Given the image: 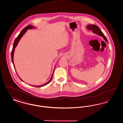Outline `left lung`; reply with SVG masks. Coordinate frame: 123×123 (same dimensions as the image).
Returning a JSON list of instances; mask_svg holds the SVG:
<instances>
[{
	"label": "left lung",
	"instance_id": "obj_1",
	"mask_svg": "<svg viewBox=\"0 0 123 123\" xmlns=\"http://www.w3.org/2000/svg\"><path fill=\"white\" fill-rule=\"evenodd\" d=\"M87 28L89 30H92L93 31V32L94 33V34L102 37L105 40V41L107 43H108V41H107V40L106 38V37H105V35H104V34L102 33V32L101 31L100 29H99V28L97 26L95 25L90 24V25H88V26H87Z\"/></svg>",
	"mask_w": 123,
	"mask_h": 123
}]
</instances>
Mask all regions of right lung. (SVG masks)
I'll use <instances>...</instances> for the list:
<instances>
[{"label": "right lung", "instance_id": "1", "mask_svg": "<svg viewBox=\"0 0 123 123\" xmlns=\"http://www.w3.org/2000/svg\"><path fill=\"white\" fill-rule=\"evenodd\" d=\"M35 27L34 26H33V25H29L27 26H26L25 28H24V29H23V30L21 32V33L19 34V35H18V37L16 38L15 41L14 42V43H13V48H12V53H11V57H12V63L13 64V66H14V69L15 70V65H14V61H13V57H14V51H15V49L16 48V47H17V46L18 45V43L19 42V41L20 40L21 38L22 37V36L24 35V34L26 33V32L27 31V30L29 29H35ZM53 72H54V70L53 71V75L51 76V79H50V80L48 82H47V83H46L45 84H43L42 85H40V86H33L34 87H43V86H44L45 85H46L47 84H48V83H49L51 81H52V78H53ZM19 78L20 79V80L24 82L21 78L20 77H19Z\"/></svg>", "mask_w": 123, "mask_h": 123}]
</instances>
